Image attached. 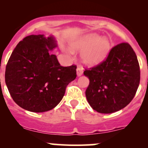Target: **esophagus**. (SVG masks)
I'll list each match as a JSON object with an SVG mask.
<instances>
[{
  "instance_id": "esophagus-1",
  "label": "esophagus",
  "mask_w": 148,
  "mask_h": 148,
  "mask_svg": "<svg viewBox=\"0 0 148 148\" xmlns=\"http://www.w3.org/2000/svg\"><path fill=\"white\" fill-rule=\"evenodd\" d=\"M83 74V69H81V67H77L76 69V74L78 76H81Z\"/></svg>"
}]
</instances>
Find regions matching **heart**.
<instances>
[{"mask_svg": "<svg viewBox=\"0 0 148 148\" xmlns=\"http://www.w3.org/2000/svg\"><path fill=\"white\" fill-rule=\"evenodd\" d=\"M111 41L106 37H101L95 33L88 34L76 38L71 42V49L82 51L81 60L87 66L94 67L103 62L111 49Z\"/></svg>", "mask_w": 148, "mask_h": 148, "instance_id": "b5f03b06", "label": "heart"}]
</instances>
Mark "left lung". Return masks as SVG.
<instances>
[{"instance_id":"obj_1","label":"left lung","mask_w":148,"mask_h":148,"mask_svg":"<svg viewBox=\"0 0 148 148\" xmlns=\"http://www.w3.org/2000/svg\"><path fill=\"white\" fill-rule=\"evenodd\" d=\"M90 80L86 96L90 106L100 113H111L127 106L140 83L137 56L128 43L113 47L106 60L84 71Z\"/></svg>"}]
</instances>
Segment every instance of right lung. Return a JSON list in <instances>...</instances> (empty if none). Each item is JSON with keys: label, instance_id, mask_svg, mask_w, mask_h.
I'll return each instance as SVG.
<instances>
[{"label": "right lung", "instance_id": "obj_1", "mask_svg": "<svg viewBox=\"0 0 148 148\" xmlns=\"http://www.w3.org/2000/svg\"><path fill=\"white\" fill-rule=\"evenodd\" d=\"M53 35H32L16 45L5 69V84L15 103L35 113L50 111L60 103L76 67H62L56 55Z\"/></svg>", "mask_w": 148, "mask_h": 148}]
</instances>
